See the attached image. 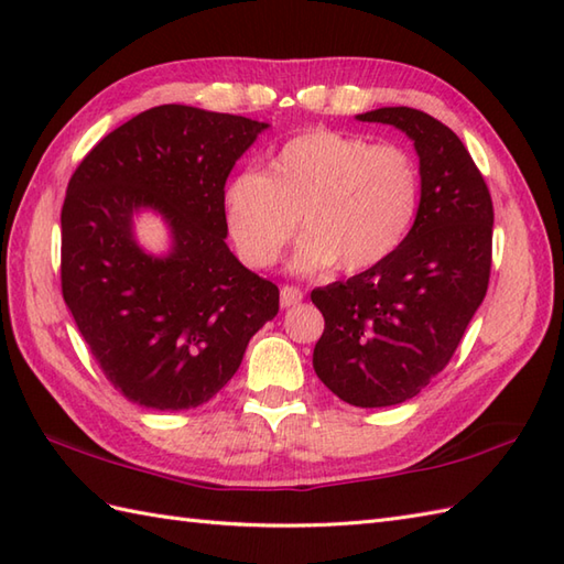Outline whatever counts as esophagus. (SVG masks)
I'll return each instance as SVG.
<instances>
[{
    "label": "esophagus",
    "instance_id": "obj_1",
    "mask_svg": "<svg viewBox=\"0 0 564 564\" xmlns=\"http://www.w3.org/2000/svg\"><path fill=\"white\" fill-rule=\"evenodd\" d=\"M303 301V291L295 285H283L281 289V307H293Z\"/></svg>",
    "mask_w": 564,
    "mask_h": 564
}]
</instances>
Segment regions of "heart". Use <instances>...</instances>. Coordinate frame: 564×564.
<instances>
[{
  "instance_id": "heart-1",
  "label": "heart",
  "mask_w": 564,
  "mask_h": 564,
  "mask_svg": "<svg viewBox=\"0 0 564 564\" xmlns=\"http://www.w3.org/2000/svg\"><path fill=\"white\" fill-rule=\"evenodd\" d=\"M419 206L422 170L410 150L327 128L285 140L267 172H239L223 188L227 230L254 269L281 259L297 215L307 235L295 269H373L402 247Z\"/></svg>"
}]
</instances>
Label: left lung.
I'll return each mask as SVG.
<instances>
[{"label":"left lung","instance_id":"obj_1","mask_svg":"<svg viewBox=\"0 0 564 564\" xmlns=\"http://www.w3.org/2000/svg\"><path fill=\"white\" fill-rule=\"evenodd\" d=\"M414 140L422 206L412 232L378 267L313 291L325 317L317 378L354 406L412 400L448 366L492 269V196L470 152L424 111L388 106L356 116Z\"/></svg>","mask_w":564,"mask_h":564}]
</instances>
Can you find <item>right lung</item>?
Segmentation results:
<instances>
[{"mask_svg":"<svg viewBox=\"0 0 564 564\" xmlns=\"http://www.w3.org/2000/svg\"><path fill=\"white\" fill-rule=\"evenodd\" d=\"M269 123L164 104L89 150L63 203V297L106 380L148 410L178 412L227 386L279 289L225 245L223 188ZM160 212L173 251L140 250L132 215Z\"/></svg>","mask_w":564,"mask_h":564,"instance_id":"1","label":"right lung"}]
</instances>
